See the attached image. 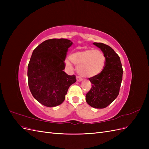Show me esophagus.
Here are the masks:
<instances>
[{"mask_svg":"<svg viewBox=\"0 0 149 149\" xmlns=\"http://www.w3.org/2000/svg\"><path fill=\"white\" fill-rule=\"evenodd\" d=\"M76 80H77V81L80 82V81H82L83 79H82V78L79 77V76H77V77H76Z\"/></svg>","mask_w":149,"mask_h":149,"instance_id":"obj_1","label":"esophagus"}]
</instances>
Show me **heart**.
I'll use <instances>...</instances> for the list:
<instances>
[{
  "instance_id": "b5f03b06",
  "label": "heart",
  "mask_w": 149,
  "mask_h": 149,
  "mask_svg": "<svg viewBox=\"0 0 149 149\" xmlns=\"http://www.w3.org/2000/svg\"><path fill=\"white\" fill-rule=\"evenodd\" d=\"M70 60L78 66L77 71L79 74L86 77H92L102 71L106 58L104 53L99 49H89L71 54ZM66 65L71 67V61L66 60Z\"/></svg>"
}]
</instances>
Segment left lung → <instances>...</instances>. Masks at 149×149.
<instances>
[{"mask_svg":"<svg viewBox=\"0 0 149 149\" xmlns=\"http://www.w3.org/2000/svg\"><path fill=\"white\" fill-rule=\"evenodd\" d=\"M93 44L101 49L106 63L100 74L89 78L92 88L86 95V101L93 107L102 109L109 106L119 95L123 70L119 55L111 47L102 43Z\"/></svg>","mask_w":149,"mask_h":149,"instance_id":"left-lung-1","label":"left lung"}]
</instances>
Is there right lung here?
Segmentation results:
<instances>
[{
  "instance_id": "right-lung-1",
  "label": "right lung",
  "mask_w": 149,
  "mask_h": 149,
  "mask_svg": "<svg viewBox=\"0 0 149 149\" xmlns=\"http://www.w3.org/2000/svg\"><path fill=\"white\" fill-rule=\"evenodd\" d=\"M73 42L65 38L45 40L36 48L28 65V83L36 100L47 107L63 102L76 76L63 71L68 49Z\"/></svg>"
}]
</instances>
